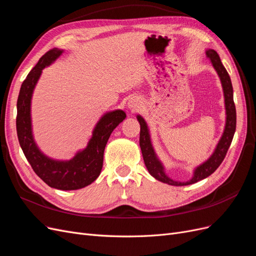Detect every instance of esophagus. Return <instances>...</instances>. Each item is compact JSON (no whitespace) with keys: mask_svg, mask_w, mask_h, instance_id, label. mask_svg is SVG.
<instances>
[{"mask_svg":"<svg viewBox=\"0 0 256 256\" xmlns=\"http://www.w3.org/2000/svg\"><path fill=\"white\" fill-rule=\"evenodd\" d=\"M138 106H140V102L138 100H130L129 102H128V108L130 109V110H132V111H134V110H136L138 108Z\"/></svg>","mask_w":256,"mask_h":256,"instance_id":"obj_1","label":"esophagus"}]
</instances>
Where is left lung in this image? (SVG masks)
<instances>
[{
  "label": "left lung",
  "mask_w": 256,
  "mask_h": 256,
  "mask_svg": "<svg viewBox=\"0 0 256 256\" xmlns=\"http://www.w3.org/2000/svg\"><path fill=\"white\" fill-rule=\"evenodd\" d=\"M206 57L210 60L214 68L220 78V82L222 84V90L224 95V106H226V126L222 138L215 148L213 154L210 156L206 162L200 164L196 167L195 172H194L192 178L186 182H180L174 181L170 179L164 172V166L158 160L154 147L152 145L150 136H149V130L145 120L138 116L136 118L140 125V147L142 150L143 158L147 170L154 178L161 181L163 183H167L170 185H174V186H183V185H190L192 183H196L202 179H206L208 176L212 174L224 161V158L228 152V149L230 147L232 140L235 134L236 129V109L235 104L233 100V86L231 82V78L228 76L226 68L222 66V60H220L217 52L214 50H206Z\"/></svg>",
  "instance_id": "obj_1"
}]
</instances>
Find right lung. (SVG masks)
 I'll return each instance as SVG.
<instances>
[{
	"mask_svg": "<svg viewBox=\"0 0 256 256\" xmlns=\"http://www.w3.org/2000/svg\"><path fill=\"white\" fill-rule=\"evenodd\" d=\"M62 50L52 48L38 61L23 82L16 102V134L22 150L32 168L48 186L61 190H79L91 184L100 176L104 152L108 140L120 122L126 118L122 110L106 113L96 124L88 146L68 161H58L41 152L34 143L32 131L30 102L42 70L62 54Z\"/></svg>",
	"mask_w": 256,
	"mask_h": 256,
	"instance_id": "add662e5",
	"label": "right lung"
}]
</instances>
